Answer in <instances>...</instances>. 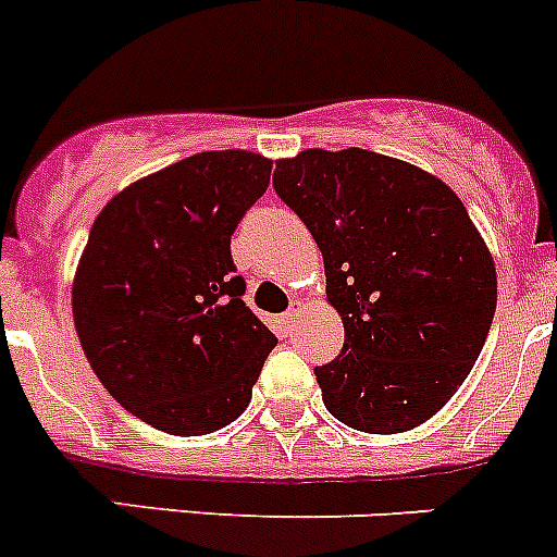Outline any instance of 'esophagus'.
Instances as JSON below:
<instances>
[{
    "label": "esophagus",
    "mask_w": 557,
    "mask_h": 557,
    "mask_svg": "<svg viewBox=\"0 0 557 557\" xmlns=\"http://www.w3.org/2000/svg\"><path fill=\"white\" fill-rule=\"evenodd\" d=\"M300 309H304V304H300V300H293V306L287 309V314H282V327L287 333H293L295 322H298V317H300Z\"/></svg>",
    "instance_id": "esophagus-1"
}]
</instances>
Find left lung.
<instances>
[{"mask_svg":"<svg viewBox=\"0 0 557 557\" xmlns=\"http://www.w3.org/2000/svg\"><path fill=\"white\" fill-rule=\"evenodd\" d=\"M273 188L325 259L342 352L317 367L327 412L369 434L441 410L490 333L495 262L459 196L396 158L349 147L275 163Z\"/></svg>","mask_w":557,"mask_h":557,"instance_id":"obj_1","label":"left lung"}]
</instances>
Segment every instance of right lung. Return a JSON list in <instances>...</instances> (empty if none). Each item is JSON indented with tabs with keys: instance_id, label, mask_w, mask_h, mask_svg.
<instances>
[{
	"instance_id": "1",
	"label": "right lung",
	"mask_w": 557,
	"mask_h": 557,
	"mask_svg": "<svg viewBox=\"0 0 557 557\" xmlns=\"http://www.w3.org/2000/svg\"><path fill=\"white\" fill-rule=\"evenodd\" d=\"M268 158H183L111 199L89 230L73 320L100 383L136 418L196 437L235 421L278 338L246 306L232 232L268 190Z\"/></svg>"
}]
</instances>
